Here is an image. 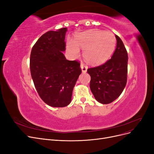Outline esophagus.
<instances>
[{
	"label": "esophagus",
	"mask_w": 154,
	"mask_h": 154,
	"mask_svg": "<svg viewBox=\"0 0 154 154\" xmlns=\"http://www.w3.org/2000/svg\"><path fill=\"white\" fill-rule=\"evenodd\" d=\"M81 69H82V72H83V73H85V72H87V71L88 67H87V66H85L84 64L82 63V64H81Z\"/></svg>",
	"instance_id": "34e87169"
}]
</instances>
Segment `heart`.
<instances>
[{
  "label": "heart",
  "mask_w": 154,
  "mask_h": 154,
  "mask_svg": "<svg viewBox=\"0 0 154 154\" xmlns=\"http://www.w3.org/2000/svg\"><path fill=\"white\" fill-rule=\"evenodd\" d=\"M116 44L114 35L111 32L93 29L78 34L75 41L69 40L67 43L68 51L74 57L80 54V48L84 49L83 57L91 65L105 63L113 53Z\"/></svg>",
  "instance_id": "b5f03b06"
}]
</instances>
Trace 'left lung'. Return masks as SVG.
Segmentation results:
<instances>
[{"label":"left lung","mask_w":154,"mask_h":154,"mask_svg":"<svg viewBox=\"0 0 154 154\" xmlns=\"http://www.w3.org/2000/svg\"><path fill=\"white\" fill-rule=\"evenodd\" d=\"M117 45L110 60L101 66L88 68L90 88L95 99L102 104H109L122 94L127 84V51L119 37L116 35Z\"/></svg>","instance_id":"left-lung-1"}]
</instances>
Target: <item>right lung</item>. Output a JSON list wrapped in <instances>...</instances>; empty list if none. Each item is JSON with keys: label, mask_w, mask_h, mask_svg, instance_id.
I'll use <instances>...</instances> for the list:
<instances>
[{"label": "right lung", "mask_w": 154, "mask_h": 154, "mask_svg": "<svg viewBox=\"0 0 154 154\" xmlns=\"http://www.w3.org/2000/svg\"><path fill=\"white\" fill-rule=\"evenodd\" d=\"M66 27L45 32L37 40L30 55V71L41 99L53 107H64L71 101L73 88L82 73L80 63L66 60Z\"/></svg>", "instance_id": "right-lung-1"}]
</instances>
